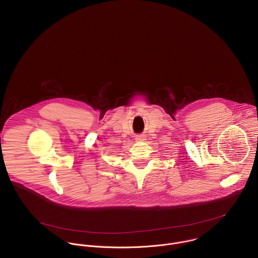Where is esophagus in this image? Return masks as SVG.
Returning <instances> with one entry per match:
<instances>
[{"mask_svg":"<svg viewBox=\"0 0 258 258\" xmlns=\"http://www.w3.org/2000/svg\"><path fill=\"white\" fill-rule=\"evenodd\" d=\"M146 140V138L144 137V136H138L137 138H136V141L137 142H144Z\"/></svg>","mask_w":258,"mask_h":258,"instance_id":"34e87169","label":"esophagus"}]
</instances>
